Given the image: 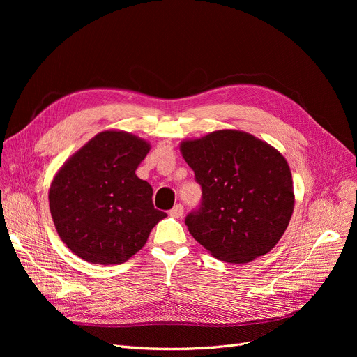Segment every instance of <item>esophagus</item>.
<instances>
[{
  "label": "esophagus",
  "mask_w": 357,
  "mask_h": 357,
  "mask_svg": "<svg viewBox=\"0 0 357 357\" xmlns=\"http://www.w3.org/2000/svg\"><path fill=\"white\" fill-rule=\"evenodd\" d=\"M169 214H171L172 217H175V218H179V217H182V214H183V205L182 204H176V205H174V208L169 211Z\"/></svg>",
  "instance_id": "esophagus-1"
}]
</instances>
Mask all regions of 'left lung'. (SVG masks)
I'll use <instances>...</instances> for the list:
<instances>
[{"label":"left lung","mask_w":357,"mask_h":357,"mask_svg":"<svg viewBox=\"0 0 357 357\" xmlns=\"http://www.w3.org/2000/svg\"><path fill=\"white\" fill-rule=\"evenodd\" d=\"M181 152L202 191L201 204L185 218L192 237L229 264H248L271 252L294 211L285 158L237 130L185 140Z\"/></svg>","instance_id":"obj_1"}]
</instances>
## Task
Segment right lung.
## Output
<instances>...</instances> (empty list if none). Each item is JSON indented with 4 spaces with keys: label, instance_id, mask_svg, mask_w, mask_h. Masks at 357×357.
I'll return each instance as SVG.
<instances>
[{
    "label": "right lung",
    "instance_id": "1",
    "mask_svg": "<svg viewBox=\"0 0 357 357\" xmlns=\"http://www.w3.org/2000/svg\"><path fill=\"white\" fill-rule=\"evenodd\" d=\"M150 144L124 131H102L56 174L50 214L65 245L89 264L120 265L136 255L166 213L136 169Z\"/></svg>",
    "mask_w": 357,
    "mask_h": 357
}]
</instances>
